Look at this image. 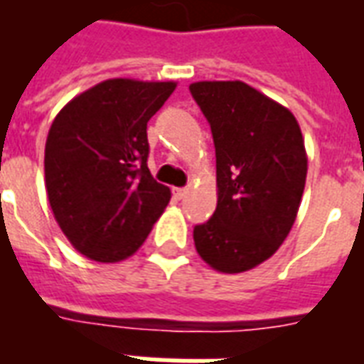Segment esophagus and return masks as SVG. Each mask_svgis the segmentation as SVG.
I'll list each match as a JSON object with an SVG mask.
<instances>
[{
    "label": "esophagus",
    "instance_id": "obj_1",
    "mask_svg": "<svg viewBox=\"0 0 364 364\" xmlns=\"http://www.w3.org/2000/svg\"><path fill=\"white\" fill-rule=\"evenodd\" d=\"M186 193H188V188H174L173 190V196L176 197V199H184Z\"/></svg>",
    "mask_w": 364,
    "mask_h": 364
}]
</instances>
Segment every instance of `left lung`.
<instances>
[{
    "label": "left lung",
    "mask_w": 364,
    "mask_h": 364,
    "mask_svg": "<svg viewBox=\"0 0 364 364\" xmlns=\"http://www.w3.org/2000/svg\"><path fill=\"white\" fill-rule=\"evenodd\" d=\"M210 123L216 210L193 228L197 255L222 273L249 272L281 247L296 220L308 156L296 117L243 81H197Z\"/></svg>",
    "instance_id": "8db88e82"
}]
</instances>
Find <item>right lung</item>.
Wrapping results in <instances>:
<instances>
[{
  "instance_id": "add662e5",
  "label": "right lung",
  "mask_w": 364,
  "mask_h": 364,
  "mask_svg": "<svg viewBox=\"0 0 364 364\" xmlns=\"http://www.w3.org/2000/svg\"><path fill=\"white\" fill-rule=\"evenodd\" d=\"M174 81L106 80L56 114L45 142L50 210L74 249L95 262L136 252L171 201L148 168V121Z\"/></svg>"
}]
</instances>
